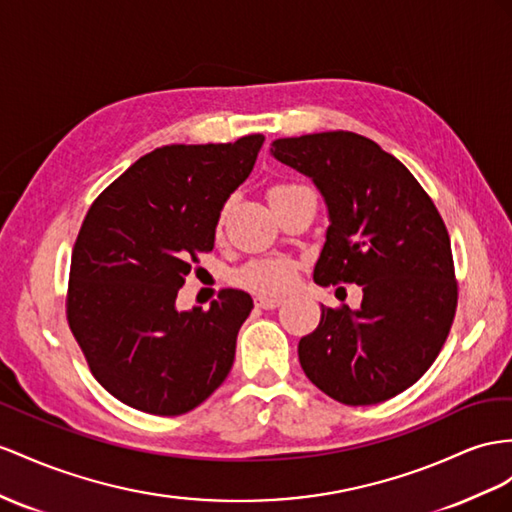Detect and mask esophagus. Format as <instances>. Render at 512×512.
Instances as JSON below:
<instances>
[{"mask_svg": "<svg viewBox=\"0 0 512 512\" xmlns=\"http://www.w3.org/2000/svg\"><path fill=\"white\" fill-rule=\"evenodd\" d=\"M281 303H283L281 298H272V296H257L255 298V305L259 309H277V307H281Z\"/></svg>", "mask_w": 512, "mask_h": 512, "instance_id": "obj_1", "label": "esophagus"}]
</instances>
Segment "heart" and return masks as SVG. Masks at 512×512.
<instances>
[{"mask_svg":"<svg viewBox=\"0 0 512 512\" xmlns=\"http://www.w3.org/2000/svg\"><path fill=\"white\" fill-rule=\"evenodd\" d=\"M300 190H309L307 186H300V183H274V186L268 188V201L270 205L279 203L285 196H290ZM222 220H225V207L220 209L216 227H222ZM296 272L298 266L296 261L287 259V257H261V259H251L235 272V283L248 292L255 294H268V296H279L283 292L290 290L296 281Z\"/></svg>","mask_w":512,"mask_h":512,"instance_id":"b5f03b06","label":"heart"}]
</instances>
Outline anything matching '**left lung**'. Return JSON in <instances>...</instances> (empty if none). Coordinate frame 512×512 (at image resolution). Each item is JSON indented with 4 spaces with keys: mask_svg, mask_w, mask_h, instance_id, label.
Wrapping results in <instances>:
<instances>
[{
    "mask_svg": "<svg viewBox=\"0 0 512 512\" xmlns=\"http://www.w3.org/2000/svg\"><path fill=\"white\" fill-rule=\"evenodd\" d=\"M270 151L311 177L329 205L313 281L363 290L357 311L322 307L318 329L298 342L300 365L342 404L398 396L437 359L454 322L458 285L441 214L409 168L352 131L279 138Z\"/></svg>",
    "mask_w": 512,
    "mask_h": 512,
    "instance_id": "left-lung-1",
    "label": "left lung"
}]
</instances>
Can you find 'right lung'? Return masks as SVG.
I'll list each match as a JSON object with an SVG mask.
<instances>
[{
	"instance_id": "1",
	"label": "right lung",
	"mask_w": 512,
	"mask_h": 512,
	"mask_svg": "<svg viewBox=\"0 0 512 512\" xmlns=\"http://www.w3.org/2000/svg\"><path fill=\"white\" fill-rule=\"evenodd\" d=\"M264 136L166 144L103 190L77 233L67 320L90 372L116 400L183 415L225 381L253 298L220 290L209 309L177 311L179 287L214 248L229 194L251 175Z\"/></svg>"
}]
</instances>
